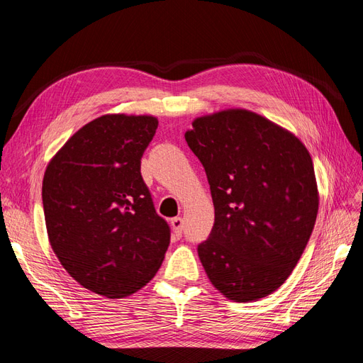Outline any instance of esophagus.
Segmentation results:
<instances>
[{
  "label": "esophagus",
  "instance_id": "34e87169",
  "mask_svg": "<svg viewBox=\"0 0 363 363\" xmlns=\"http://www.w3.org/2000/svg\"><path fill=\"white\" fill-rule=\"evenodd\" d=\"M171 227H172V232L174 235L180 238L182 236V230H183V218L180 216H175L171 219Z\"/></svg>",
  "mask_w": 363,
  "mask_h": 363
}]
</instances>
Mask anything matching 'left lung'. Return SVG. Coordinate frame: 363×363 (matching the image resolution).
<instances>
[{"label": "left lung", "instance_id": "obj_1", "mask_svg": "<svg viewBox=\"0 0 363 363\" xmlns=\"http://www.w3.org/2000/svg\"><path fill=\"white\" fill-rule=\"evenodd\" d=\"M186 142L206 169L215 207L199 256L228 300L268 296L286 281L316 221L313 163L289 130L247 108L194 119Z\"/></svg>", "mask_w": 363, "mask_h": 363}]
</instances>
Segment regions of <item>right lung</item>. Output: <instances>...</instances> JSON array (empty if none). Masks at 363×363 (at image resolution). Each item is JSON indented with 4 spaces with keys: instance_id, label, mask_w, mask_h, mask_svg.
Wrapping results in <instances>:
<instances>
[{
    "instance_id": "add662e5",
    "label": "right lung",
    "mask_w": 363,
    "mask_h": 363,
    "mask_svg": "<svg viewBox=\"0 0 363 363\" xmlns=\"http://www.w3.org/2000/svg\"><path fill=\"white\" fill-rule=\"evenodd\" d=\"M157 125L152 115L95 118L65 142L43 174L54 255L74 280L106 298L144 288L169 245V227L140 175Z\"/></svg>"
}]
</instances>
